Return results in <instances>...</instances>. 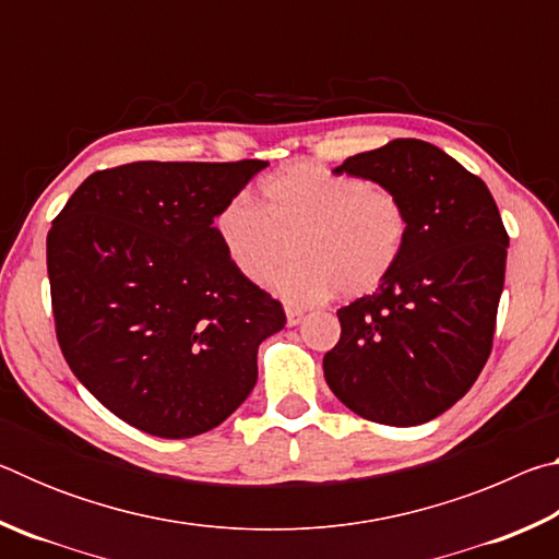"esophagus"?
Listing matches in <instances>:
<instances>
[{"mask_svg": "<svg viewBox=\"0 0 559 559\" xmlns=\"http://www.w3.org/2000/svg\"><path fill=\"white\" fill-rule=\"evenodd\" d=\"M286 320L290 328H296L300 320H302V310H296V308H286Z\"/></svg>", "mask_w": 559, "mask_h": 559, "instance_id": "1", "label": "esophagus"}]
</instances>
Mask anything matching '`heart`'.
<instances>
[{"label": "heart", "instance_id": "obj_1", "mask_svg": "<svg viewBox=\"0 0 559 559\" xmlns=\"http://www.w3.org/2000/svg\"><path fill=\"white\" fill-rule=\"evenodd\" d=\"M214 234L253 286L269 283L293 251L296 263L273 281V290L310 306L335 290L357 298L380 288L404 253L409 214L392 189L316 163H293L259 187V206L246 194L226 202Z\"/></svg>", "mask_w": 559, "mask_h": 559}]
</instances>
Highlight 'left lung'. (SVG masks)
Returning <instances> with one entry per match:
<instances>
[{
  "label": "left lung",
  "instance_id": "1",
  "mask_svg": "<svg viewBox=\"0 0 559 559\" xmlns=\"http://www.w3.org/2000/svg\"><path fill=\"white\" fill-rule=\"evenodd\" d=\"M333 173L392 189L409 239L372 296L337 310L325 382L347 409L386 427L437 419L478 380L493 347L508 231L486 182L424 140L400 138Z\"/></svg>",
  "mask_w": 559,
  "mask_h": 559
}]
</instances>
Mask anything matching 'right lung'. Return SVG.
<instances>
[{
	"label": "right lung",
	"mask_w": 559,
	"mask_h": 559,
	"mask_svg": "<svg viewBox=\"0 0 559 559\" xmlns=\"http://www.w3.org/2000/svg\"><path fill=\"white\" fill-rule=\"evenodd\" d=\"M269 163H130L93 173L46 236L56 337L79 382L130 427L204 433L257 384L286 325L239 276L214 219Z\"/></svg>",
	"instance_id": "1"
}]
</instances>
